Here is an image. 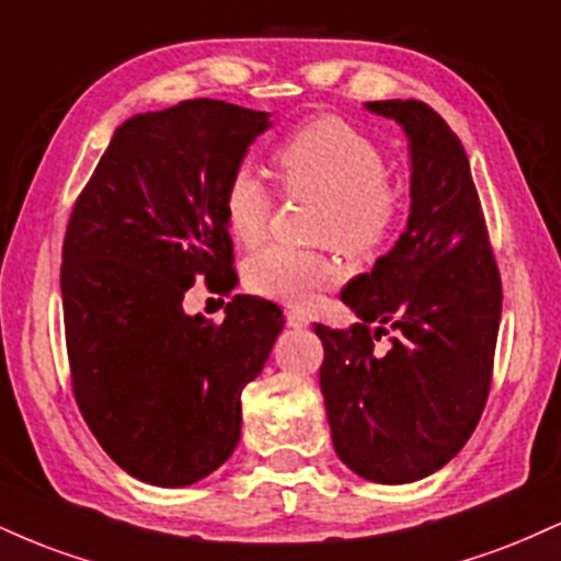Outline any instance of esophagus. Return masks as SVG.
<instances>
[{"label":"esophagus","instance_id":"34e87169","mask_svg":"<svg viewBox=\"0 0 561 561\" xmlns=\"http://www.w3.org/2000/svg\"><path fill=\"white\" fill-rule=\"evenodd\" d=\"M287 324L293 327V330H306V327L311 324V319H308L302 311H295L293 308V311H287Z\"/></svg>","mask_w":561,"mask_h":561}]
</instances>
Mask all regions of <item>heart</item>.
Instances as JSON below:
<instances>
[{
	"label": "heart",
	"instance_id": "obj_1",
	"mask_svg": "<svg viewBox=\"0 0 561 561\" xmlns=\"http://www.w3.org/2000/svg\"><path fill=\"white\" fill-rule=\"evenodd\" d=\"M276 169L289 190L327 199L321 240H334L351 255H371L390 240L403 214V195L385 179L388 160L366 134L343 118L319 115L295 128L276 147ZM274 197L250 165H240L224 186V218L234 240L259 242L268 229ZM343 266L327 250L266 244L244 263V285L255 295L289 306L313 300L334 285Z\"/></svg>",
	"mask_w": 561,
	"mask_h": 561
}]
</instances>
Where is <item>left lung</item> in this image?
<instances>
[{
	"label": "left lung",
	"instance_id": "left-lung-1",
	"mask_svg": "<svg viewBox=\"0 0 561 561\" xmlns=\"http://www.w3.org/2000/svg\"><path fill=\"white\" fill-rule=\"evenodd\" d=\"M409 139V221L340 298L358 324L313 332L334 454L358 478L405 485L446 467L478 427L501 321L480 197L459 137L420 100L366 102ZM389 334L385 352L376 340Z\"/></svg>",
	"mask_w": 561,
	"mask_h": 561
}]
</instances>
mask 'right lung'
<instances>
[{
  "label": "right lung",
  "mask_w": 561,
  "mask_h": 561,
  "mask_svg": "<svg viewBox=\"0 0 561 561\" xmlns=\"http://www.w3.org/2000/svg\"><path fill=\"white\" fill-rule=\"evenodd\" d=\"M272 113L184 100L115 128L62 244V313L83 420L124 472L158 488L234 454L242 388L279 337V306L234 295L221 324L184 311L205 279L234 287L224 186Z\"/></svg>",
  "instance_id": "add662e5"
}]
</instances>
